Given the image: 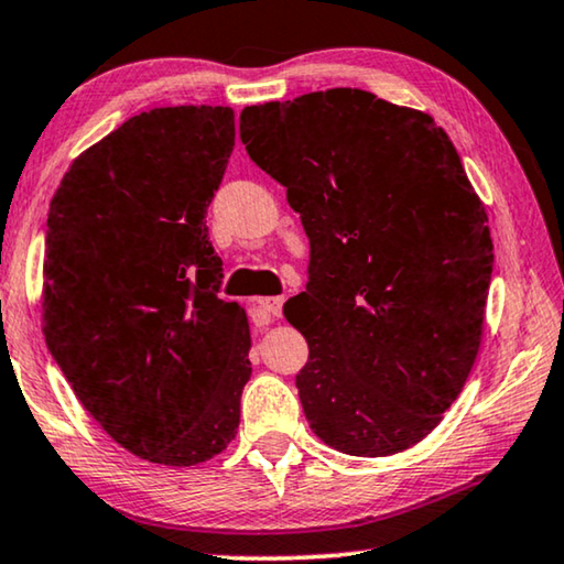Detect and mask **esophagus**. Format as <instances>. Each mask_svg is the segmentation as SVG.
<instances>
[{
  "instance_id": "1",
  "label": "esophagus",
  "mask_w": 564,
  "mask_h": 564,
  "mask_svg": "<svg viewBox=\"0 0 564 564\" xmlns=\"http://www.w3.org/2000/svg\"><path fill=\"white\" fill-rule=\"evenodd\" d=\"M282 297H257L252 302V317L257 319L259 325L270 323L272 317H280L282 312Z\"/></svg>"
}]
</instances>
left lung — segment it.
Wrapping results in <instances>:
<instances>
[{"label": "left lung", "mask_w": 564, "mask_h": 564, "mask_svg": "<svg viewBox=\"0 0 564 564\" xmlns=\"http://www.w3.org/2000/svg\"><path fill=\"white\" fill-rule=\"evenodd\" d=\"M239 135L310 237L297 391L350 456L405 452L438 426L481 348L494 245L452 138L429 112L333 88L247 106Z\"/></svg>", "instance_id": "left-lung-1"}]
</instances>
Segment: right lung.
I'll return each mask as SVG.
<instances>
[{
  "label": "right lung",
  "mask_w": 564,
  "mask_h": 564,
  "mask_svg": "<svg viewBox=\"0 0 564 564\" xmlns=\"http://www.w3.org/2000/svg\"><path fill=\"white\" fill-rule=\"evenodd\" d=\"M234 135L231 108H153L77 155L50 202L47 348L83 409L151 464H204L239 429L252 335L216 294L204 224Z\"/></svg>",
  "instance_id": "1"
}]
</instances>
